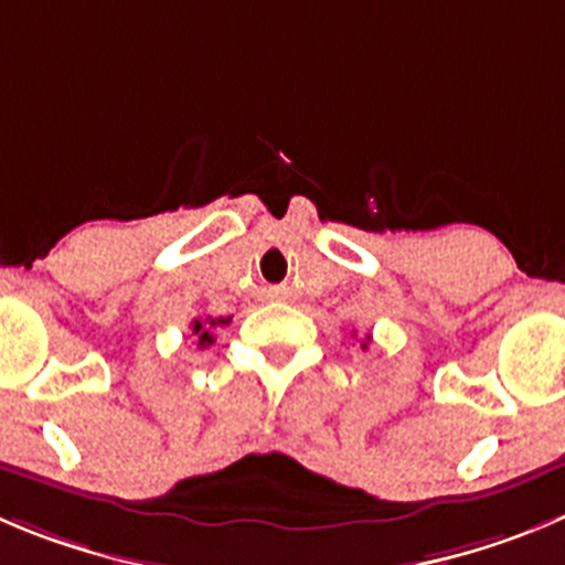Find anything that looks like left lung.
Segmentation results:
<instances>
[{"instance_id": "8db88e82", "label": "left lung", "mask_w": 565, "mask_h": 565, "mask_svg": "<svg viewBox=\"0 0 565 565\" xmlns=\"http://www.w3.org/2000/svg\"><path fill=\"white\" fill-rule=\"evenodd\" d=\"M367 342H371V337H367V340H365V342H362V348H367Z\"/></svg>"}]
</instances>
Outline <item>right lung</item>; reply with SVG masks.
Returning <instances> with one entry per match:
<instances>
[{"mask_svg": "<svg viewBox=\"0 0 565 565\" xmlns=\"http://www.w3.org/2000/svg\"><path fill=\"white\" fill-rule=\"evenodd\" d=\"M231 323V318H203V320H192V337L198 340L200 348L211 345L214 337H211V329H217V326Z\"/></svg>", "mask_w": 565, "mask_h": 565, "instance_id": "right-lung-1", "label": "right lung"}]
</instances>
